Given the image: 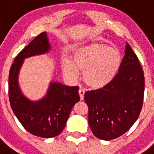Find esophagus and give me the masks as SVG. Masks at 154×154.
Listing matches in <instances>:
<instances>
[{"label": "esophagus", "instance_id": "1", "mask_svg": "<svg viewBox=\"0 0 154 154\" xmlns=\"http://www.w3.org/2000/svg\"><path fill=\"white\" fill-rule=\"evenodd\" d=\"M78 93H79L80 98H81V100H83L84 97H85V91L84 88H80L79 91H78Z\"/></svg>", "mask_w": 154, "mask_h": 154}]
</instances>
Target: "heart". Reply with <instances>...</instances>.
Returning <instances> with one entry per match:
<instances>
[{
  "label": "heart",
  "instance_id": "obj_1",
  "mask_svg": "<svg viewBox=\"0 0 154 154\" xmlns=\"http://www.w3.org/2000/svg\"><path fill=\"white\" fill-rule=\"evenodd\" d=\"M122 63L121 52L106 45L91 44L77 48L73 62L64 59L62 63L64 74L77 79L79 71H84V81L92 88H102L113 81Z\"/></svg>",
  "mask_w": 154,
  "mask_h": 154
}]
</instances>
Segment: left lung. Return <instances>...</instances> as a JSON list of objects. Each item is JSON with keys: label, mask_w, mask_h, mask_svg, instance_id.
I'll return each instance as SVG.
<instances>
[{"label": "left lung", "mask_w": 154, "mask_h": 154, "mask_svg": "<svg viewBox=\"0 0 154 154\" xmlns=\"http://www.w3.org/2000/svg\"><path fill=\"white\" fill-rule=\"evenodd\" d=\"M144 85L139 59L126 43L125 57L113 81L103 88L85 94L88 125L95 136L109 141L131 128L143 107Z\"/></svg>", "instance_id": "obj_1"}]
</instances>
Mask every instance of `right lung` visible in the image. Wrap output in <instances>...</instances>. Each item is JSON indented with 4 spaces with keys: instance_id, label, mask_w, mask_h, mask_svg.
Returning <instances> with one entry per match:
<instances>
[{
    "instance_id": "obj_1",
    "label": "right lung",
    "mask_w": 154,
    "mask_h": 154,
    "mask_svg": "<svg viewBox=\"0 0 154 154\" xmlns=\"http://www.w3.org/2000/svg\"><path fill=\"white\" fill-rule=\"evenodd\" d=\"M47 33L35 37L15 57L9 71L8 95L10 105L15 117L32 135L52 138L63 131L73 106L79 102L78 86H67L51 81L46 95L33 101L22 91L19 74L24 59L47 54L51 51Z\"/></svg>"
}]
</instances>
